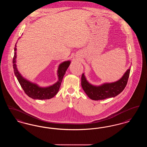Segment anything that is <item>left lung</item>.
<instances>
[{
    "label": "left lung",
    "instance_id": "left-lung-1",
    "mask_svg": "<svg viewBox=\"0 0 147 147\" xmlns=\"http://www.w3.org/2000/svg\"><path fill=\"white\" fill-rule=\"evenodd\" d=\"M130 67L123 76L115 82H105L100 85H94L87 80L84 74L82 76V86L88 97L94 100H105L120 94L126 86L129 77Z\"/></svg>",
    "mask_w": 147,
    "mask_h": 147
}]
</instances>
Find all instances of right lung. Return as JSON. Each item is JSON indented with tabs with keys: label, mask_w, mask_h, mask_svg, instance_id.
<instances>
[{
	"label": "right lung",
	"mask_w": 147,
	"mask_h": 147,
	"mask_svg": "<svg viewBox=\"0 0 147 147\" xmlns=\"http://www.w3.org/2000/svg\"><path fill=\"white\" fill-rule=\"evenodd\" d=\"M19 39V38H18ZM18 42V41H17ZM14 48V56L13 58L12 63L13 68L15 76H16L18 81L21 86L24 92L30 97L35 100H49L53 97L59 92V89L61 85L63 78L65 76V71L69 67L71 61H65L59 65L57 70L58 81L55 82L53 85H50L47 87H40L38 84L30 82L22 76L18 71L16 63V44Z\"/></svg>",
	"instance_id": "right-lung-1"
}]
</instances>
